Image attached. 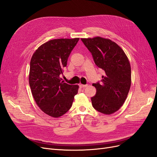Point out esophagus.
Listing matches in <instances>:
<instances>
[{
	"instance_id": "34e87169",
	"label": "esophagus",
	"mask_w": 157,
	"mask_h": 157,
	"mask_svg": "<svg viewBox=\"0 0 157 157\" xmlns=\"http://www.w3.org/2000/svg\"><path fill=\"white\" fill-rule=\"evenodd\" d=\"M88 86V84H80V88H84Z\"/></svg>"
}]
</instances>
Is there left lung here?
<instances>
[{"label": "left lung", "instance_id": "1", "mask_svg": "<svg viewBox=\"0 0 157 157\" xmlns=\"http://www.w3.org/2000/svg\"><path fill=\"white\" fill-rule=\"evenodd\" d=\"M91 52L96 64L104 70L101 82L93 84L96 94L92 97V105L99 112L111 115L124 104L131 86L129 59L121 47L109 39L96 36L81 39Z\"/></svg>", "mask_w": 157, "mask_h": 157}]
</instances>
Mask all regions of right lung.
I'll return each instance as SVG.
<instances>
[{"instance_id": "add662e5", "label": "right lung", "mask_w": 157, "mask_h": 157, "mask_svg": "<svg viewBox=\"0 0 157 157\" xmlns=\"http://www.w3.org/2000/svg\"><path fill=\"white\" fill-rule=\"evenodd\" d=\"M78 40H49L40 46L31 59L29 82L32 95L39 107L52 117L58 118L67 113L78 93V85L64 82L59 75Z\"/></svg>"}]
</instances>
